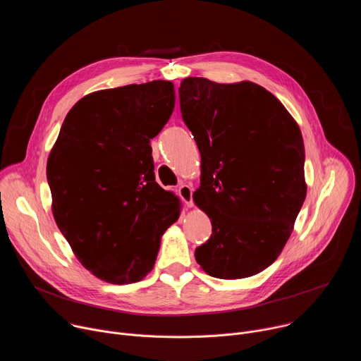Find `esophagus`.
Listing matches in <instances>:
<instances>
[{
	"label": "esophagus",
	"mask_w": 361,
	"mask_h": 361,
	"mask_svg": "<svg viewBox=\"0 0 361 361\" xmlns=\"http://www.w3.org/2000/svg\"><path fill=\"white\" fill-rule=\"evenodd\" d=\"M178 195L185 202L187 207H192V188L188 184H181L178 187Z\"/></svg>",
	"instance_id": "esophagus-1"
}]
</instances>
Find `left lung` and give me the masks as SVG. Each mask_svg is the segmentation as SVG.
Listing matches in <instances>:
<instances>
[{"label": "left lung", "instance_id": "1", "mask_svg": "<svg viewBox=\"0 0 361 361\" xmlns=\"http://www.w3.org/2000/svg\"><path fill=\"white\" fill-rule=\"evenodd\" d=\"M181 116L201 154L194 202L213 234L195 260L217 279L262 273L283 251L305 200L298 124L264 87L188 77L178 88Z\"/></svg>", "mask_w": 361, "mask_h": 361}]
</instances>
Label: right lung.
I'll list each match as a JSON object with an SVG mask.
<instances>
[{"label": "right lung", "instance_id": "1", "mask_svg": "<svg viewBox=\"0 0 361 361\" xmlns=\"http://www.w3.org/2000/svg\"><path fill=\"white\" fill-rule=\"evenodd\" d=\"M171 81L99 90L67 114L47 161L54 220L78 262L111 284L142 280L181 202L154 177L149 140L174 110Z\"/></svg>", "mask_w": 361, "mask_h": 361}]
</instances>
